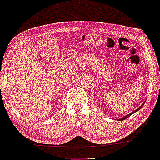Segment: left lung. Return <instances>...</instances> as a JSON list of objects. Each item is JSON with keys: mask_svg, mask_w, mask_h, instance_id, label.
<instances>
[{"mask_svg": "<svg viewBox=\"0 0 160 160\" xmlns=\"http://www.w3.org/2000/svg\"><path fill=\"white\" fill-rule=\"evenodd\" d=\"M142 106H143V105H142V106H140V107H139V108H138V109H137V110H135V111H134V112H131V113H130V114H129V115H126V116H124V118H122L119 119V121H123V120H124V119L128 118L129 116H131V115H132V114H133V113H134V112H136L137 111H138V110H139V109H140V108H141V107H142Z\"/></svg>", "mask_w": 160, "mask_h": 160, "instance_id": "left-lung-1", "label": "left lung"}]
</instances>
